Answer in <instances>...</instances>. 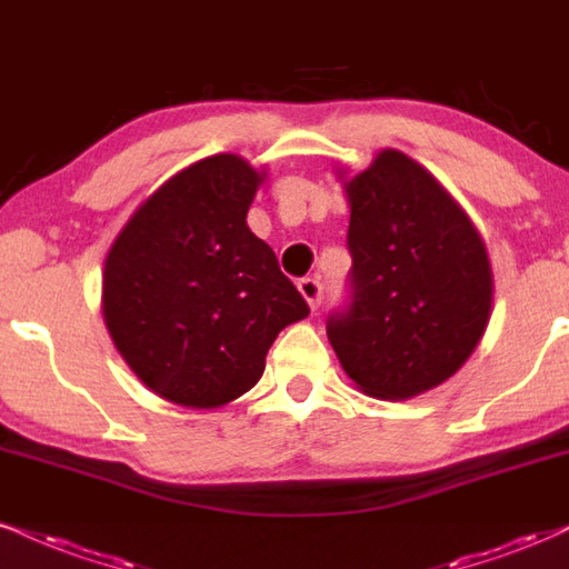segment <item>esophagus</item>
I'll return each mask as SVG.
<instances>
[{
  "instance_id": "esophagus-1",
  "label": "esophagus",
  "mask_w": 569,
  "mask_h": 569,
  "mask_svg": "<svg viewBox=\"0 0 569 569\" xmlns=\"http://www.w3.org/2000/svg\"><path fill=\"white\" fill-rule=\"evenodd\" d=\"M299 291H302L307 305H310L312 310H318L320 299H323V283H320L318 278H302L299 280Z\"/></svg>"
}]
</instances>
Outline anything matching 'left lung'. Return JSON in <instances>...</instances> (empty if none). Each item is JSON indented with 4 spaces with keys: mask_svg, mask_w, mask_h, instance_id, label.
Masks as SVG:
<instances>
[{
    "mask_svg": "<svg viewBox=\"0 0 569 569\" xmlns=\"http://www.w3.org/2000/svg\"><path fill=\"white\" fill-rule=\"evenodd\" d=\"M345 188L350 299L328 315V341L362 392L408 400L480 345L492 307L488 251L442 184L400 150H381Z\"/></svg>",
    "mask_w": 569,
    "mask_h": 569,
    "instance_id": "8db88e82",
    "label": "left lung"
}]
</instances>
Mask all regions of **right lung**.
<instances>
[{"label":"right lung","instance_id":"1","mask_svg":"<svg viewBox=\"0 0 569 569\" xmlns=\"http://www.w3.org/2000/svg\"><path fill=\"white\" fill-rule=\"evenodd\" d=\"M259 182L238 156H209L163 182L108 251L102 315L116 350L180 406L249 392L278 333L310 315L246 224Z\"/></svg>","mask_w":569,"mask_h":569}]
</instances>
